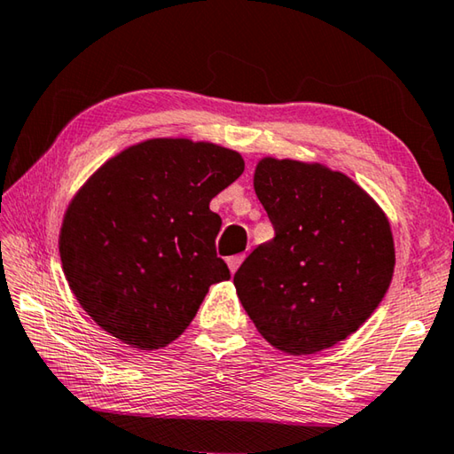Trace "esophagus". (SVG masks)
<instances>
[{
  "mask_svg": "<svg viewBox=\"0 0 454 454\" xmlns=\"http://www.w3.org/2000/svg\"><path fill=\"white\" fill-rule=\"evenodd\" d=\"M242 260H244V254H236V256H230L228 258V268H230V272H236L238 270V266L242 264Z\"/></svg>",
  "mask_w": 454,
  "mask_h": 454,
  "instance_id": "1",
  "label": "esophagus"
}]
</instances>
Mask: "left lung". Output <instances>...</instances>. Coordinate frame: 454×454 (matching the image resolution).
Segmentation results:
<instances>
[{"mask_svg": "<svg viewBox=\"0 0 454 454\" xmlns=\"http://www.w3.org/2000/svg\"><path fill=\"white\" fill-rule=\"evenodd\" d=\"M254 190L274 226L234 274L268 342L314 355L356 333L387 294L395 242L384 212L348 176L296 160H260Z\"/></svg>", "mask_w": 454, "mask_h": 454, "instance_id": "left-lung-1", "label": "left lung"}]
</instances>
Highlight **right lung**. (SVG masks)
Listing matches in <instances>:
<instances>
[{
	"label": "right lung",
	"instance_id": "obj_1",
	"mask_svg": "<svg viewBox=\"0 0 454 454\" xmlns=\"http://www.w3.org/2000/svg\"><path fill=\"white\" fill-rule=\"evenodd\" d=\"M242 172L238 152L182 137L107 160L74 196L59 232L61 266L82 309L134 348L176 340L212 284L230 278L210 200Z\"/></svg>",
	"mask_w": 454,
	"mask_h": 454
}]
</instances>
